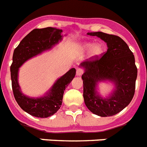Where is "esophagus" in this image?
Wrapping results in <instances>:
<instances>
[{
  "instance_id": "34e87169",
  "label": "esophagus",
  "mask_w": 147,
  "mask_h": 147,
  "mask_svg": "<svg viewBox=\"0 0 147 147\" xmlns=\"http://www.w3.org/2000/svg\"><path fill=\"white\" fill-rule=\"evenodd\" d=\"M83 74V70L81 68H77L76 69V75L77 76H82Z\"/></svg>"
}]
</instances>
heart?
Returning <instances> with one entry per match:
<instances>
[{
  "label": "heart",
  "mask_w": 147,
  "mask_h": 147,
  "mask_svg": "<svg viewBox=\"0 0 147 147\" xmlns=\"http://www.w3.org/2000/svg\"><path fill=\"white\" fill-rule=\"evenodd\" d=\"M76 49L80 53H84L88 51V56L92 59H98L104 53V47L100 43L92 44L90 42H82L76 46Z\"/></svg>",
  "instance_id": "heart-1"
}]
</instances>
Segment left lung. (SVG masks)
I'll use <instances>...</instances> for the list:
<instances>
[{"instance_id": "1", "label": "left lung", "mask_w": 147, "mask_h": 147, "mask_svg": "<svg viewBox=\"0 0 147 147\" xmlns=\"http://www.w3.org/2000/svg\"><path fill=\"white\" fill-rule=\"evenodd\" d=\"M88 34L100 37L108 49L101 57L80 64L85 70L82 75L85 104L94 114L113 116L128 106L134 97L138 76L134 56L127 43L118 36L100 31ZM107 80L114 82L115 89L110 96L103 98L96 92V85Z\"/></svg>"}]
</instances>
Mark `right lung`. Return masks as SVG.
Listing matches in <instances>:
<instances>
[{"instance_id":"add662e5","label":"right lung","mask_w":147,"mask_h":147,"mask_svg":"<svg viewBox=\"0 0 147 147\" xmlns=\"http://www.w3.org/2000/svg\"><path fill=\"white\" fill-rule=\"evenodd\" d=\"M61 33V29L51 27L34 29L22 39L13 52V63L10 66L13 94L19 107L35 117L47 118L60 109L65 88L74 78L76 69L71 68L61 76L44 96L39 98H30L22 92L18 82L19 69L26 61L59 43V41L62 40Z\"/></svg>"}]
</instances>
